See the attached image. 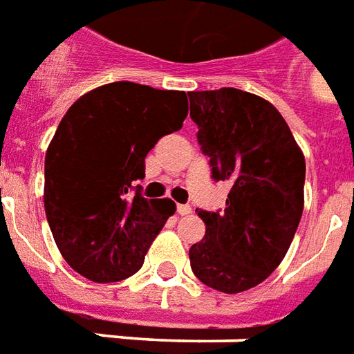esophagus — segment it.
Returning a JSON list of instances; mask_svg holds the SVG:
<instances>
[{"mask_svg": "<svg viewBox=\"0 0 354 354\" xmlns=\"http://www.w3.org/2000/svg\"><path fill=\"white\" fill-rule=\"evenodd\" d=\"M176 211H178V215H182V217H184V215H189V213H192V207H189V205H178Z\"/></svg>", "mask_w": 354, "mask_h": 354, "instance_id": "34e87169", "label": "esophagus"}]
</instances>
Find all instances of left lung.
Here are the masks:
<instances>
[{"mask_svg":"<svg viewBox=\"0 0 354 354\" xmlns=\"http://www.w3.org/2000/svg\"><path fill=\"white\" fill-rule=\"evenodd\" d=\"M187 96L213 178L230 184L223 213H197L205 236L189 248V263L203 285L236 295L266 281L288 252L304 209L306 162L266 98L232 86Z\"/></svg>","mask_w":354,"mask_h":354,"instance_id":"left-lung-1","label":"left lung"}]
</instances>
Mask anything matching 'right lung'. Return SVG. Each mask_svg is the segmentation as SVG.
I'll return each mask as SVG.
<instances>
[{
  "instance_id": "right-lung-1",
  "label": "right lung",
  "mask_w": 354,
  "mask_h": 354,
  "mask_svg": "<svg viewBox=\"0 0 354 354\" xmlns=\"http://www.w3.org/2000/svg\"><path fill=\"white\" fill-rule=\"evenodd\" d=\"M186 116L184 91L116 81L77 98L62 118L46 151L44 209L79 275L116 283L143 266L176 203L131 196V182L145 178L147 153Z\"/></svg>"
}]
</instances>
